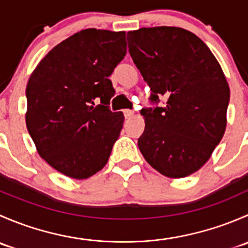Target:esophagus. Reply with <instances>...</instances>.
<instances>
[{"mask_svg":"<svg viewBox=\"0 0 248 248\" xmlns=\"http://www.w3.org/2000/svg\"><path fill=\"white\" fill-rule=\"evenodd\" d=\"M133 114H134L133 110H129V109L124 110V117H126V119H131V117L133 116Z\"/></svg>","mask_w":248,"mask_h":248,"instance_id":"34e87169","label":"esophagus"}]
</instances>
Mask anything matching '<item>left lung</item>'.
Wrapping results in <instances>:
<instances>
[{"mask_svg": "<svg viewBox=\"0 0 248 248\" xmlns=\"http://www.w3.org/2000/svg\"><path fill=\"white\" fill-rule=\"evenodd\" d=\"M128 50L151 90L138 146L147 163L168 177L193 174L207 162L227 124L228 82L199 37L180 27H142L127 33ZM166 98V107H158Z\"/></svg>", "mask_w": 248, "mask_h": 248, "instance_id": "obj_1", "label": "left lung"}]
</instances>
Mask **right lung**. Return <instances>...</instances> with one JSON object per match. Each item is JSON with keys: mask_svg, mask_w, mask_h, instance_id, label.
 <instances>
[{"mask_svg": "<svg viewBox=\"0 0 248 248\" xmlns=\"http://www.w3.org/2000/svg\"><path fill=\"white\" fill-rule=\"evenodd\" d=\"M126 52V32L82 30L50 50L30 77L27 131L42 158L66 176L87 179L108 162L124 120L109 109V77Z\"/></svg>", "mask_w": 248, "mask_h": 248, "instance_id": "add662e5", "label": "right lung"}]
</instances>
